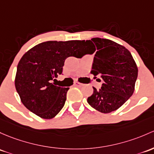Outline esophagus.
Wrapping results in <instances>:
<instances>
[{
  "instance_id": "34e87169",
  "label": "esophagus",
  "mask_w": 154,
  "mask_h": 154,
  "mask_svg": "<svg viewBox=\"0 0 154 154\" xmlns=\"http://www.w3.org/2000/svg\"><path fill=\"white\" fill-rule=\"evenodd\" d=\"M82 85V83H80V82H79L77 81H75L74 82V86H76V87H80V86H81Z\"/></svg>"
}]
</instances>
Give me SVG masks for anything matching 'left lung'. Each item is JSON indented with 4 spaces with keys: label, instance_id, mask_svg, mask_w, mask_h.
Here are the masks:
<instances>
[{
    "label": "left lung",
    "instance_id": "left-lung-1",
    "mask_svg": "<svg viewBox=\"0 0 154 154\" xmlns=\"http://www.w3.org/2000/svg\"><path fill=\"white\" fill-rule=\"evenodd\" d=\"M83 43L82 55L96 51L91 73L103 82L100 90L93 87V94L87 101L100 112L116 111L134 93L138 76L137 64L127 48L112 40L95 38Z\"/></svg>",
    "mask_w": 154,
    "mask_h": 154
}]
</instances>
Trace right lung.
<instances>
[{"label": "right lung", "mask_w": 154, "mask_h": 154, "mask_svg": "<svg viewBox=\"0 0 154 154\" xmlns=\"http://www.w3.org/2000/svg\"><path fill=\"white\" fill-rule=\"evenodd\" d=\"M83 40L46 41L29 50L19 61L14 80L24 106L43 119H51L60 111L69 88L55 85L65 60L83 54Z\"/></svg>", "instance_id": "1"}]
</instances>
